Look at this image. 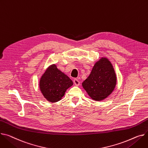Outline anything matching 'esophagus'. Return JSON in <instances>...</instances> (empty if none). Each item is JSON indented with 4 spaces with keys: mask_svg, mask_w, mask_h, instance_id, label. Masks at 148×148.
Returning <instances> with one entry per match:
<instances>
[{
    "mask_svg": "<svg viewBox=\"0 0 148 148\" xmlns=\"http://www.w3.org/2000/svg\"><path fill=\"white\" fill-rule=\"evenodd\" d=\"M74 84L75 85V86H78L80 85V82L78 81L77 79H76V78H75V79L74 80Z\"/></svg>",
    "mask_w": 148,
    "mask_h": 148,
    "instance_id": "34e87169",
    "label": "esophagus"
}]
</instances>
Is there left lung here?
I'll return each instance as SVG.
<instances>
[{"instance_id": "1", "label": "left lung", "mask_w": 148, "mask_h": 148, "mask_svg": "<svg viewBox=\"0 0 148 148\" xmlns=\"http://www.w3.org/2000/svg\"><path fill=\"white\" fill-rule=\"evenodd\" d=\"M116 84V76L111 62L102 57L95 63L82 86L93 100L101 101L112 93Z\"/></svg>"}]
</instances>
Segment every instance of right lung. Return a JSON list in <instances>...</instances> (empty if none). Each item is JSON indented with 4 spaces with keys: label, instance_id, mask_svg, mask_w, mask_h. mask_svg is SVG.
Segmentation results:
<instances>
[{
    "label": "right lung",
    "instance_id": "obj_1",
    "mask_svg": "<svg viewBox=\"0 0 148 148\" xmlns=\"http://www.w3.org/2000/svg\"><path fill=\"white\" fill-rule=\"evenodd\" d=\"M73 82L66 74L58 70L55 64L49 66L39 82L40 90L45 99L50 102L60 101Z\"/></svg>",
    "mask_w": 148,
    "mask_h": 148
}]
</instances>
